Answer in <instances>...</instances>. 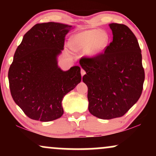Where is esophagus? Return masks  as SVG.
Listing matches in <instances>:
<instances>
[{
  "label": "esophagus",
  "mask_w": 156,
  "mask_h": 156,
  "mask_svg": "<svg viewBox=\"0 0 156 156\" xmlns=\"http://www.w3.org/2000/svg\"><path fill=\"white\" fill-rule=\"evenodd\" d=\"M85 74H86V72H85V70L83 69H81V74H82V76H84Z\"/></svg>",
  "instance_id": "esophagus-1"
}]
</instances>
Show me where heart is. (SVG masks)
<instances>
[{
    "mask_svg": "<svg viewBox=\"0 0 156 156\" xmlns=\"http://www.w3.org/2000/svg\"><path fill=\"white\" fill-rule=\"evenodd\" d=\"M109 40V35L104 30H86L72 37L71 47L76 52H86L89 56L94 57L106 50Z\"/></svg>",
    "mask_w": 156,
    "mask_h": 156,
    "instance_id": "b5f03b06",
    "label": "heart"
}]
</instances>
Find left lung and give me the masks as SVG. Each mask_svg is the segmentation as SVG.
<instances>
[{
    "label": "left lung",
    "mask_w": 156,
    "mask_h": 156,
    "mask_svg": "<svg viewBox=\"0 0 156 156\" xmlns=\"http://www.w3.org/2000/svg\"><path fill=\"white\" fill-rule=\"evenodd\" d=\"M109 26L113 41L104 52L80 60L86 72L82 80L88 87L89 111L101 119L123 116L139 99L145 80L135 35L123 24Z\"/></svg>",
    "instance_id": "8db88e82"
}]
</instances>
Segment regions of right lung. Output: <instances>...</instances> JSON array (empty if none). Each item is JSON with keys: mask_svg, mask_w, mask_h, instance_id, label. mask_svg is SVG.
Listing matches in <instances>:
<instances>
[{"mask_svg": "<svg viewBox=\"0 0 156 156\" xmlns=\"http://www.w3.org/2000/svg\"><path fill=\"white\" fill-rule=\"evenodd\" d=\"M72 26L38 23L23 36L8 71L10 94L17 105L33 120L50 121L62 116V101L82 80L78 66L64 72L57 57Z\"/></svg>", "mask_w": 156, "mask_h": 156, "instance_id": "obj_1", "label": "right lung"}]
</instances>
